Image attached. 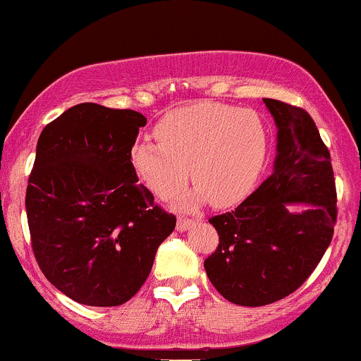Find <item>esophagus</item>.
Returning <instances> with one entry per match:
<instances>
[{"label": "esophagus", "mask_w": 361, "mask_h": 361, "mask_svg": "<svg viewBox=\"0 0 361 361\" xmlns=\"http://www.w3.org/2000/svg\"><path fill=\"white\" fill-rule=\"evenodd\" d=\"M195 226V221L192 219H185V217H180L178 219V224H176V229L180 231V233H185V231H188L190 227Z\"/></svg>", "instance_id": "1"}]
</instances>
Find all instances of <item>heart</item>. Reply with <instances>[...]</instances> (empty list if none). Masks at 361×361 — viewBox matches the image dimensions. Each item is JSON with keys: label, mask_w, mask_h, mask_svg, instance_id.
<instances>
[{"label": "heart", "mask_w": 361, "mask_h": 361, "mask_svg": "<svg viewBox=\"0 0 361 361\" xmlns=\"http://www.w3.org/2000/svg\"><path fill=\"white\" fill-rule=\"evenodd\" d=\"M154 135L157 142L132 146L128 163L140 183L163 200L192 176L197 188L181 200L183 207L207 200L221 209L241 204L267 164L268 130L252 110L197 102L164 115Z\"/></svg>", "instance_id": "1"}]
</instances>
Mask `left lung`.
Masks as SVG:
<instances>
[{
	"instance_id": "left-lung-1",
	"label": "left lung",
	"mask_w": 361,
	"mask_h": 361,
	"mask_svg": "<svg viewBox=\"0 0 361 361\" xmlns=\"http://www.w3.org/2000/svg\"><path fill=\"white\" fill-rule=\"evenodd\" d=\"M276 126L271 175L233 212L210 224L219 246L204 267L224 299L259 307L295 292L316 270L336 224L331 156L310 115L263 98ZM290 204H307L295 213Z\"/></svg>"
}]
</instances>
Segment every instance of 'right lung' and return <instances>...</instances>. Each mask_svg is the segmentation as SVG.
I'll return each mask as SVG.
<instances>
[{
  "label": "right lung",
  "mask_w": 361,
  "mask_h": 361,
  "mask_svg": "<svg viewBox=\"0 0 361 361\" xmlns=\"http://www.w3.org/2000/svg\"><path fill=\"white\" fill-rule=\"evenodd\" d=\"M146 117L80 103L45 126L28 178L32 250L40 270L74 302L114 307L151 273L176 217L132 171L128 152Z\"/></svg>",
  "instance_id": "1"
}]
</instances>
